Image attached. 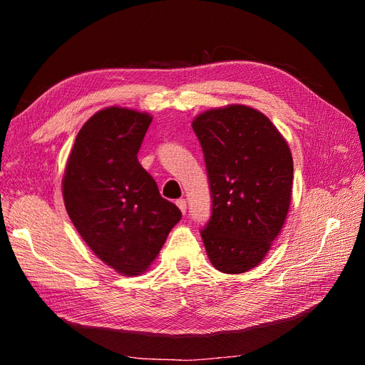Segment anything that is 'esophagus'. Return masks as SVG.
<instances>
[{
    "label": "esophagus",
    "instance_id": "obj_1",
    "mask_svg": "<svg viewBox=\"0 0 365 365\" xmlns=\"http://www.w3.org/2000/svg\"><path fill=\"white\" fill-rule=\"evenodd\" d=\"M176 205H178V208L181 210V213L185 215V212H187V201L185 200H178V201H176Z\"/></svg>",
    "mask_w": 365,
    "mask_h": 365
}]
</instances>
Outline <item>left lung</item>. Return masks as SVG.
<instances>
[{"label":"left lung","mask_w":365,"mask_h":365,"mask_svg":"<svg viewBox=\"0 0 365 365\" xmlns=\"http://www.w3.org/2000/svg\"><path fill=\"white\" fill-rule=\"evenodd\" d=\"M212 192V216L201 230L207 256L225 274L252 269L279 236L291 205L294 164L271 120L245 105L197 115Z\"/></svg>","instance_id":"left-lung-1"}]
</instances>
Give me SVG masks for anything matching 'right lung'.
I'll return each mask as SVG.
<instances>
[{"label": "right lung", "mask_w": 365, "mask_h": 365, "mask_svg": "<svg viewBox=\"0 0 365 365\" xmlns=\"http://www.w3.org/2000/svg\"><path fill=\"white\" fill-rule=\"evenodd\" d=\"M150 121L148 113L120 106L96 113L77 134L62 178L76 230L98 259L128 277L150 267L182 216L137 160Z\"/></svg>", "instance_id": "1"}]
</instances>
